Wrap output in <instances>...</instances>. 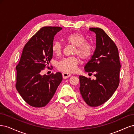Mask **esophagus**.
I'll list each match as a JSON object with an SVG mask.
<instances>
[{"mask_svg": "<svg viewBox=\"0 0 134 134\" xmlns=\"http://www.w3.org/2000/svg\"><path fill=\"white\" fill-rule=\"evenodd\" d=\"M63 74V77L64 79H66L68 78L69 77L71 76V74L69 73H68V72H64L62 73Z\"/></svg>", "mask_w": 134, "mask_h": 134, "instance_id": "1", "label": "esophagus"}]
</instances>
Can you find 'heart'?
<instances>
[{
    "mask_svg": "<svg viewBox=\"0 0 134 134\" xmlns=\"http://www.w3.org/2000/svg\"><path fill=\"white\" fill-rule=\"evenodd\" d=\"M65 41L75 46L74 53L76 54L83 59H87L92 55L93 48L92 44L86 42L84 36L78 33H73L68 35ZM52 50L56 55L62 53V45L59 41H55L52 45ZM79 64L78 58L69 57L63 58L58 63L57 67L61 71L66 72H71L76 71Z\"/></svg>",
    "mask_w": 134,
    "mask_h": 134,
    "instance_id": "1",
    "label": "heart"
}]
</instances>
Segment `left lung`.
<instances>
[{"instance_id":"obj_1","label":"left lung","mask_w":134,"mask_h":134,"mask_svg":"<svg viewBox=\"0 0 134 134\" xmlns=\"http://www.w3.org/2000/svg\"><path fill=\"white\" fill-rule=\"evenodd\" d=\"M90 31L96 34V49L84 70L94 72L96 79L79 76V90L88 105L97 107L107 101L117 90L121 65L118 48L105 32L99 28H90Z\"/></svg>"}]
</instances>
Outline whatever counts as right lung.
I'll return each mask as SVG.
<instances>
[{
  "label": "right lung",
  "instance_id": "right-lung-1",
  "mask_svg": "<svg viewBox=\"0 0 134 134\" xmlns=\"http://www.w3.org/2000/svg\"><path fill=\"white\" fill-rule=\"evenodd\" d=\"M62 30L59 27L41 28L26 44L16 66V88L22 98L32 107L45 106L63 80L60 72L41 75L53 55L54 36Z\"/></svg>",
  "mask_w": 134,
  "mask_h": 134
}]
</instances>
